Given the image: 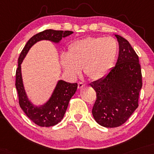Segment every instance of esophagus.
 Listing matches in <instances>:
<instances>
[{
  "label": "esophagus",
  "instance_id": "obj_1",
  "mask_svg": "<svg viewBox=\"0 0 154 154\" xmlns=\"http://www.w3.org/2000/svg\"><path fill=\"white\" fill-rule=\"evenodd\" d=\"M85 86V85L84 84V83H82V82L78 83V88L79 89H82V88H84Z\"/></svg>",
  "mask_w": 154,
  "mask_h": 154
}]
</instances>
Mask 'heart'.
I'll return each mask as SVG.
<instances>
[{"label": "heart", "instance_id": "1", "mask_svg": "<svg viewBox=\"0 0 154 154\" xmlns=\"http://www.w3.org/2000/svg\"><path fill=\"white\" fill-rule=\"evenodd\" d=\"M118 43L112 37H88L72 42L67 55L61 57L66 73L76 77L83 72L92 81L105 78L112 69L118 54Z\"/></svg>", "mask_w": 154, "mask_h": 154}]
</instances>
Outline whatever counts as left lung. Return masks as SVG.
<instances>
[{"mask_svg": "<svg viewBox=\"0 0 154 154\" xmlns=\"http://www.w3.org/2000/svg\"><path fill=\"white\" fill-rule=\"evenodd\" d=\"M119 45L116 65L105 78L90 84L97 94L92 113L105 128L123 125L138 106L141 69L136 51L125 38L115 35Z\"/></svg>", "mask_w": 154, "mask_h": 154, "instance_id": "8db88e82", "label": "left lung"}]
</instances>
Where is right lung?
<instances>
[{"mask_svg": "<svg viewBox=\"0 0 154 154\" xmlns=\"http://www.w3.org/2000/svg\"><path fill=\"white\" fill-rule=\"evenodd\" d=\"M73 34L71 31H55L48 29L38 33L27 42L18 58L16 73V88L17 90L19 105L29 119L42 127L54 126L59 123L67 109L69 102L77 91V83H69L58 80L49 99L42 105H36L31 103L24 88L21 73V64L24 58L35 44L40 41H50L59 44L63 38Z\"/></svg>", "mask_w": 154, "mask_h": 154, "instance_id": "right-lung-1", "label": "right lung"}]
</instances>
